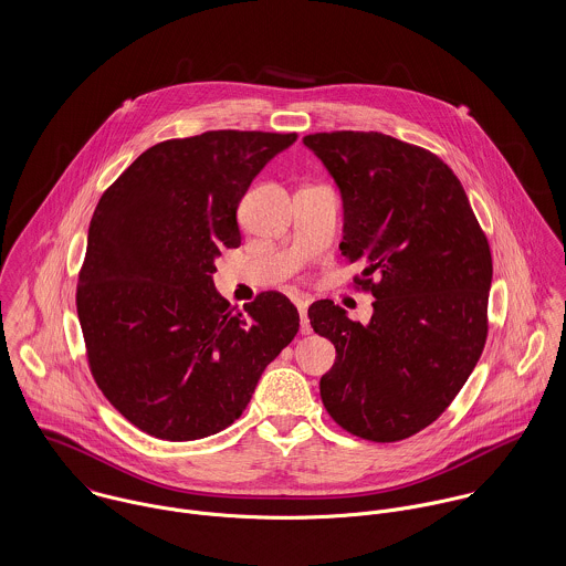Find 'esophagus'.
Wrapping results in <instances>:
<instances>
[{
	"label": "esophagus",
	"mask_w": 566,
	"mask_h": 566,
	"mask_svg": "<svg viewBox=\"0 0 566 566\" xmlns=\"http://www.w3.org/2000/svg\"><path fill=\"white\" fill-rule=\"evenodd\" d=\"M294 305H296V310H298V314H301V333L303 335H310L312 333V324H310V318H307V307H310V298H294Z\"/></svg>",
	"instance_id": "esophagus-1"
}]
</instances>
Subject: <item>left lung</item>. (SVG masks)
Listing matches in <instances>:
<instances>
[{"label": "left lung", "instance_id": "8db88e82", "mask_svg": "<svg viewBox=\"0 0 566 566\" xmlns=\"http://www.w3.org/2000/svg\"><path fill=\"white\" fill-rule=\"evenodd\" d=\"M303 144L339 189V250L375 296L366 324L333 301L310 307L314 331L335 346L321 397L353 436L397 442L431 424L480 361L490 248L462 182L436 155L381 133H318Z\"/></svg>", "mask_w": 566, "mask_h": 566}]
</instances>
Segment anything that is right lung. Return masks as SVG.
Instances as JSON below:
<instances>
[{"label": "right lung", "mask_w": 566, "mask_h": 566, "mask_svg": "<svg viewBox=\"0 0 566 566\" xmlns=\"http://www.w3.org/2000/svg\"><path fill=\"white\" fill-rule=\"evenodd\" d=\"M296 133L209 130L153 146L104 191L88 224L78 318L102 395L142 431L187 442L242 416L301 318L279 292L243 312L216 290L238 207Z\"/></svg>", "instance_id": "right-lung-1"}]
</instances>
